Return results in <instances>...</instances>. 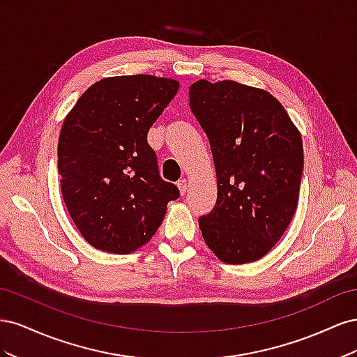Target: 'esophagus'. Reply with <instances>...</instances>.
I'll list each match as a JSON object with an SVG mask.
<instances>
[{"label":"esophagus","instance_id":"obj_1","mask_svg":"<svg viewBox=\"0 0 357 357\" xmlns=\"http://www.w3.org/2000/svg\"><path fill=\"white\" fill-rule=\"evenodd\" d=\"M177 188H178V190H180V195H185V193H186L188 189H189L188 180H186V178H181V180L177 183Z\"/></svg>","mask_w":357,"mask_h":357}]
</instances>
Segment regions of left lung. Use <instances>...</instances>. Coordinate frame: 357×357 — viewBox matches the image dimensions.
<instances>
[{"label":"left lung","mask_w":357,"mask_h":357,"mask_svg":"<svg viewBox=\"0 0 357 357\" xmlns=\"http://www.w3.org/2000/svg\"><path fill=\"white\" fill-rule=\"evenodd\" d=\"M189 98L218 176V201L199 218L204 241L225 264L255 262L282 238L296 211L301 134L264 89L202 79L190 84Z\"/></svg>","instance_id":"obj_1"}]
</instances>
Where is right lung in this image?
Listing matches in <instances>:
<instances>
[{
	"label": "right lung",
	"instance_id": "1",
	"mask_svg": "<svg viewBox=\"0 0 357 357\" xmlns=\"http://www.w3.org/2000/svg\"><path fill=\"white\" fill-rule=\"evenodd\" d=\"M180 83L155 75H117L93 83L62 123L61 192L83 238L126 255L149 243L178 189L159 176L147 132Z\"/></svg>",
	"mask_w": 357,
	"mask_h": 357
}]
</instances>
